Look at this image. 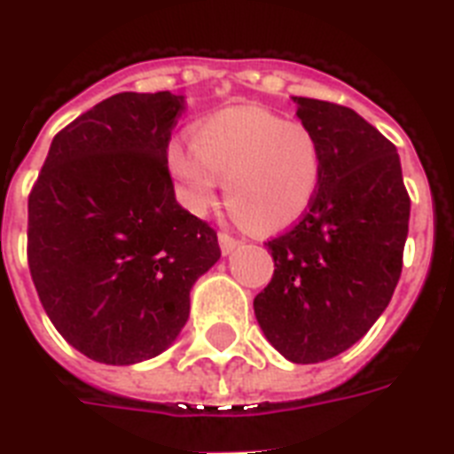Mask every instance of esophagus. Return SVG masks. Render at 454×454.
I'll return each mask as SVG.
<instances>
[{"label": "esophagus", "instance_id": "esophagus-1", "mask_svg": "<svg viewBox=\"0 0 454 454\" xmlns=\"http://www.w3.org/2000/svg\"><path fill=\"white\" fill-rule=\"evenodd\" d=\"M219 245H221V252L231 254L233 249H238L242 242H239V239H235V238H231L228 233H219Z\"/></svg>", "mask_w": 454, "mask_h": 454}]
</instances>
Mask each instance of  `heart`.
<instances>
[{"instance_id": "1", "label": "heart", "mask_w": 454, "mask_h": 454, "mask_svg": "<svg viewBox=\"0 0 454 454\" xmlns=\"http://www.w3.org/2000/svg\"><path fill=\"white\" fill-rule=\"evenodd\" d=\"M168 168L193 212H205L226 179V205L239 223L278 233L315 202L322 151L305 123L265 106H228L195 125L193 146L169 144Z\"/></svg>"}]
</instances>
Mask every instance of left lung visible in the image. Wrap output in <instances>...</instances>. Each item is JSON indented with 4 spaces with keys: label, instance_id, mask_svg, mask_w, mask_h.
Listing matches in <instances>:
<instances>
[{
    "label": "left lung",
    "instance_id": "8db88e82",
    "mask_svg": "<svg viewBox=\"0 0 454 454\" xmlns=\"http://www.w3.org/2000/svg\"><path fill=\"white\" fill-rule=\"evenodd\" d=\"M294 102L319 142L322 182L303 219L268 242L275 272L254 315L285 359L317 364L352 348L392 301L411 198L396 146L368 121L324 99Z\"/></svg>",
    "mask_w": 454,
    "mask_h": 454
}]
</instances>
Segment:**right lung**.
<instances>
[{
	"instance_id": "right-lung-1",
	"label": "right lung",
	"mask_w": 454,
	"mask_h": 454,
	"mask_svg": "<svg viewBox=\"0 0 454 454\" xmlns=\"http://www.w3.org/2000/svg\"><path fill=\"white\" fill-rule=\"evenodd\" d=\"M182 95L119 93L51 142L27 202L39 301L88 359L130 366L176 340L219 261L215 228L176 202L168 146Z\"/></svg>"
}]
</instances>
